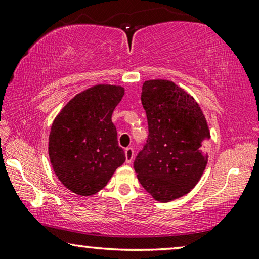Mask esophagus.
Returning <instances> with one entry per match:
<instances>
[{
    "mask_svg": "<svg viewBox=\"0 0 259 259\" xmlns=\"http://www.w3.org/2000/svg\"><path fill=\"white\" fill-rule=\"evenodd\" d=\"M124 154H125L126 163H130V162H133L134 156H135V153H134V148L133 147H126L125 151H124Z\"/></svg>",
    "mask_w": 259,
    "mask_h": 259,
    "instance_id": "esophagus-1",
    "label": "esophagus"
}]
</instances>
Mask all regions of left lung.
I'll return each instance as SVG.
<instances>
[{
  "instance_id": "left-lung-1",
  "label": "left lung",
  "mask_w": 259,
  "mask_h": 259,
  "mask_svg": "<svg viewBox=\"0 0 259 259\" xmlns=\"http://www.w3.org/2000/svg\"><path fill=\"white\" fill-rule=\"evenodd\" d=\"M148 136L134 168L142 186L160 202L187 194L208 162L210 133L199 104L168 80L143 84Z\"/></svg>"
}]
</instances>
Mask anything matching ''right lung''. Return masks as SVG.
<instances>
[{"mask_svg": "<svg viewBox=\"0 0 259 259\" xmlns=\"http://www.w3.org/2000/svg\"><path fill=\"white\" fill-rule=\"evenodd\" d=\"M123 95L122 87L89 88L69 100L51 125L52 168L59 181L78 195L99 192L125 161L112 122Z\"/></svg>", "mask_w": 259, "mask_h": 259, "instance_id": "1", "label": "right lung"}]
</instances>
